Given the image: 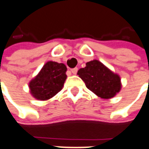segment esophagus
Returning <instances> with one entry per match:
<instances>
[{
	"mask_svg": "<svg viewBox=\"0 0 149 149\" xmlns=\"http://www.w3.org/2000/svg\"><path fill=\"white\" fill-rule=\"evenodd\" d=\"M77 68H72V69H71V72H72V74H77Z\"/></svg>",
	"mask_w": 149,
	"mask_h": 149,
	"instance_id": "esophagus-1",
	"label": "esophagus"
}]
</instances>
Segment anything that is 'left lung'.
Returning a JSON list of instances; mask_svg holds the SVG:
<instances>
[{
  "mask_svg": "<svg viewBox=\"0 0 149 149\" xmlns=\"http://www.w3.org/2000/svg\"><path fill=\"white\" fill-rule=\"evenodd\" d=\"M79 69L77 75L86 86L102 99H111L120 91L121 78L99 60H92Z\"/></svg>",
  "mask_w": 149,
  "mask_h": 149,
  "instance_id": "obj_1",
  "label": "left lung"
}]
</instances>
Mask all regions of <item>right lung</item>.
<instances>
[{
  "instance_id": "right-lung-1",
  "label": "right lung",
  "mask_w": 149,
  "mask_h": 149,
  "mask_svg": "<svg viewBox=\"0 0 149 149\" xmlns=\"http://www.w3.org/2000/svg\"><path fill=\"white\" fill-rule=\"evenodd\" d=\"M63 63L49 61L29 82L32 95L39 100H47L60 91L67 78Z\"/></svg>"
}]
</instances>
